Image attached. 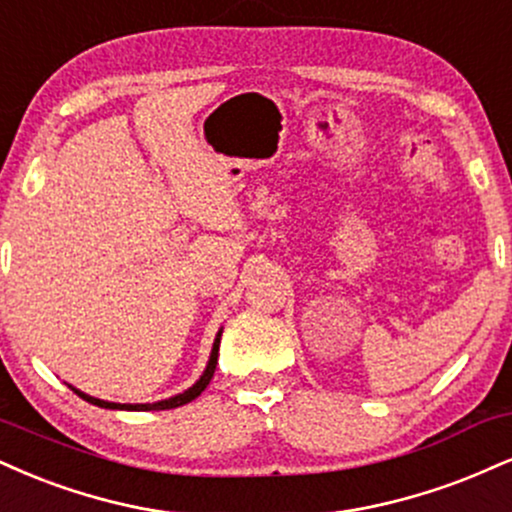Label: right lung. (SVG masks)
I'll list each match as a JSON object with an SVG mask.
<instances>
[{"label": "right lung", "instance_id": "right-lung-1", "mask_svg": "<svg viewBox=\"0 0 512 512\" xmlns=\"http://www.w3.org/2000/svg\"><path fill=\"white\" fill-rule=\"evenodd\" d=\"M219 341H221V331H219V334H217V338H214L212 355H209V362H207L205 372H202V377L197 379L195 384L190 386L188 391L178 393V396H174V398L157 400V403H135V405H131V403H109V400L92 398V396H88V393H83V391L73 389V386H71V391H73V393H78V396L83 398V400H88V403L97 405V408H107V410H171V408H178V405H186V403H190V400H195L197 396H200L202 391L207 389V384H209V381H212V377H214V369H217V357H219Z\"/></svg>", "mask_w": 512, "mask_h": 512}]
</instances>
